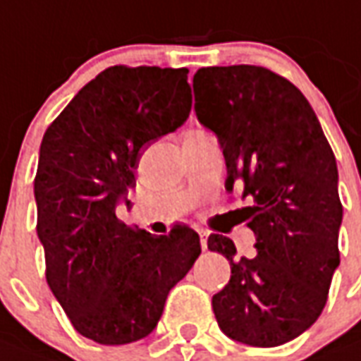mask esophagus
Returning <instances> with one entry per match:
<instances>
[{
    "mask_svg": "<svg viewBox=\"0 0 361 361\" xmlns=\"http://www.w3.org/2000/svg\"><path fill=\"white\" fill-rule=\"evenodd\" d=\"M197 233H199L200 236V244H202V250H208V236H210V233L206 229H197Z\"/></svg>",
    "mask_w": 361,
    "mask_h": 361,
    "instance_id": "34e87169",
    "label": "esophagus"
}]
</instances>
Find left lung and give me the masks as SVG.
Wrapping results in <instances>:
<instances>
[{"label":"left lung","mask_w":361,"mask_h":361,"mask_svg":"<svg viewBox=\"0 0 361 361\" xmlns=\"http://www.w3.org/2000/svg\"><path fill=\"white\" fill-rule=\"evenodd\" d=\"M195 114L224 151L225 189L250 197L257 254L236 257L229 236L208 250L229 259L231 280L212 297L227 337L279 346L307 331L326 307L339 267V172L320 121L302 92L259 66L200 68Z\"/></svg>","instance_id":"1"}]
</instances>
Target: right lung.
I'll return each instance as SVG.
<instances>
[{"mask_svg":"<svg viewBox=\"0 0 361 361\" xmlns=\"http://www.w3.org/2000/svg\"><path fill=\"white\" fill-rule=\"evenodd\" d=\"M189 70L111 66L47 128L34 181L47 282L77 331L100 345L147 337L200 255L187 225L151 235L117 219L147 145L191 114Z\"/></svg>","mask_w":361,"mask_h":361,"instance_id":"obj_1","label":"right lung"}]
</instances>
